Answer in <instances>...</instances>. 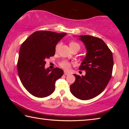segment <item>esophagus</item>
Here are the masks:
<instances>
[{
    "instance_id": "obj_1",
    "label": "esophagus",
    "mask_w": 129,
    "mask_h": 129,
    "mask_svg": "<svg viewBox=\"0 0 129 129\" xmlns=\"http://www.w3.org/2000/svg\"><path fill=\"white\" fill-rule=\"evenodd\" d=\"M64 75H67V76L69 75H70V73L68 72H64Z\"/></svg>"
}]
</instances>
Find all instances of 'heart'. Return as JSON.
I'll list each match as a JSON object with an SVG mask.
<instances>
[{
    "label": "heart",
    "instance_id": "heart-1",
    "mask_svg": "<svg viewBox=\"0 0 129 129\" xmlns=\"http://www.w3.org/2000/svg\"><path fill=\"white\" fill-rule=\"evenodd\" d=\"M58 47H59V45H57L56 47V49L57 50L58 48ZM69 47L71 49H72L74 48H78L80 50V45L77 42H75V41H71L69 43ZM60 66L62 68H64L65 70H69L71 67V64L69 61L66 60L62 61V62H60Z\"/></svg>",
    "mask_w": 129,
    "mask_h": 129
}]
</instances>
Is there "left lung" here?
Instances as JSON below:
<instances>
[{
    "label": "left lung",
    "instance_id": "1",
    "mask_svg": "<svg viewBox=\"0 0 129 129\" xmlns=\"http://www.w3.org/2000/svg\"><path fill=\"white\" fill-rule=\"evenodd\" d=\"M78 37L86 49L85 57L79 67L86 74L81 76L74 74L76 80L70 88L75 97L88 100L99 95L109 83L113 68V54L101 39L89 35Z\"/></svg>",
    "mask_w": 129,
    "mask_h": 129
}]
</instances>
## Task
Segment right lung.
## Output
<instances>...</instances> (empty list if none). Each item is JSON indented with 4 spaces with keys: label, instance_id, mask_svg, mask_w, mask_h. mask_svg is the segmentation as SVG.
Returning a JSON list of instances; mask_svg holds the SVG:
<instances>
[{
    "label": "right lung",
    "instance_id": "right-lung-1",
    "mask_svg": "<svg viewBox=\"0 0 129 129\" xmlns=\"http://www.w3.org/2000/svg\"><path fill=\"white\" fill-rule=\"evenodd\" d=\"M66 33L39 30L28 37L19 51L17 72L23 85L35 97H46L55 90L61 69L45 68V60L55 54L56 45Z\"/></svg>",
    "mask_w": 129,
    "mask_h": 129
}]
</instances>
